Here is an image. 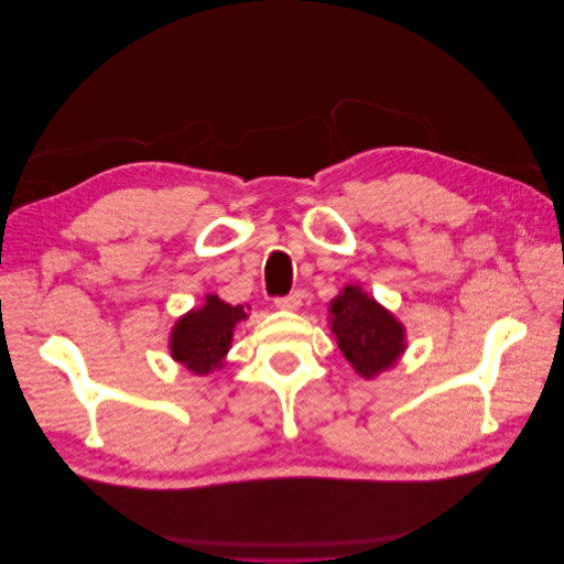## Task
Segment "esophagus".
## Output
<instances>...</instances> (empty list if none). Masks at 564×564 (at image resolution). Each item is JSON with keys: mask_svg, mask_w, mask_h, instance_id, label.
<instances>
[{"mask_svg": "<svg viewBox=\"0 0 564 564\" xmlns=\"http://www.w3.org/2000/svg\"><path fill=\"white\" fill-rule=\"evenodd\" d=\"M301 299H303L301 292H292V294H286V296H278L275 305H278L280 311H296L299 305H301Z\"/></svg>", "mask_w": 564, "mask_h": 564, "instance_id": "34e87169", "label": "esophagus"}]
</instances>
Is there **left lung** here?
Instances as JSON below:
<instances>
[{
    "label": "left lung",
    "mask_w": 564,
    "mask_h": 564,
    "mask_svg": "<svg viewBox=\"0 0 564 564\" xmlns=\"http://www.w3.org/2000/svg\"><path fill=\"white\" fill-rule=\"evenodd\" d=\"M332 332L340 352L365 379L395 365L404 350V329L360 286H346L332 303Z\"/></svg>",
    "instance_id": "8db88e82"
}]
</instances>
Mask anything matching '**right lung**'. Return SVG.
Listing matches in <instances>:
<instances>
[{
    "instance_id": "obj_1",
    "label": "right lung",
    "mask_w": 564,
    "mask_h": 564,
    "mask_svg": "<svg viewBox=\"0 0 564 564\" xmlns=\"http://www.w3.org/2000/svg\"><path fill=\"white\" fill-rule=\"evenodd\" d=\"M242 305H228L218 296H207L199 311H193L176 322L172 334V355L193 373H209L224 362L230 350L235 324L245 319Z\"/></svg>"
}]
</instances>
